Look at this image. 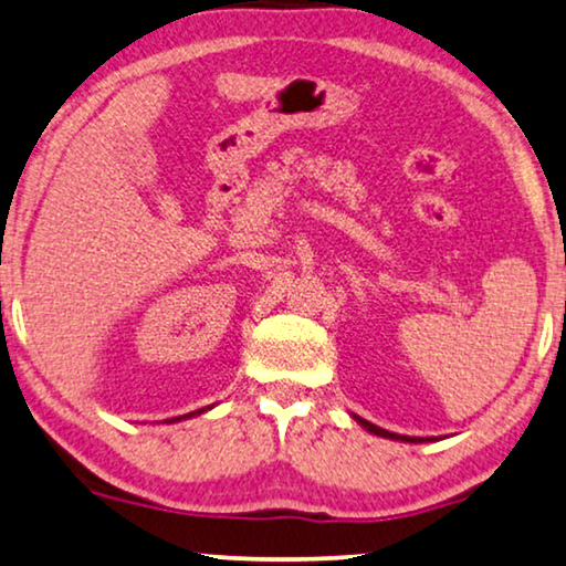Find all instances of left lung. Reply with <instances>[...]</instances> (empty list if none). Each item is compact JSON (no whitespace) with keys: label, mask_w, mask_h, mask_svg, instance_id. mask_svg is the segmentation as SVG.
<instances>
[{"label":"left lung","mask_w":566,"mask_h":566,"mask_svg":"<svg viewBox=\"0 0 566 566\" xmlns=\"http://www.w3.org/2000/svg\"><path fill=\"white\" fill-rule=\"evenodd\" d=\"M356 423H359L361 428H366V431L374 433V436H381V439H392V441H405V443H423V441H431V439H418V436H400V433H392V431H385V428L374 426L369 423V420H364L359 416H352Z\"/></svg>","instance_id":"obj_1"}]
</instances>
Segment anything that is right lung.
Segmentation results:
<instances>
[{
	"mask_svg": "<svg viewBox=\"0 0 566 566\" xmlns=\"http://www.w3.org/2000/svg\"><path fill=\"white\" fill-rule=\"evenodd\" d=\"M212 405H207V408H202V410H195V412H187V416H179V418H171V420H166V423H179V420H187V418H195V416H200V412H205V410H210Z\"/></svg>",
	"mask_w": 566,
	"mask_h": 566,
	"instance_id": "1",
	"label": "right lung"
}]
</instances>
